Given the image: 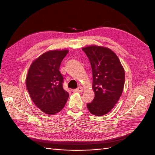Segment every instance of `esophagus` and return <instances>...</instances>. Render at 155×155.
Returning <instances> with one entry per match:
<instances>
[{
	"instance_id": "1",
	"label": "esophagus",
	"mask_w": 155,
	"mask_h": 155,
	"mask_svg": "<svg viewBox=\"0 0 155 155\" xmlns=\"http://www.w3.org/2000/svg\"><path fill=\"white\" fill-rule=\"evenodd\" d=\"M83 91V88L81 87H79L78 88L74 89V92H81Z\"/></svg>"
}]
</instances>
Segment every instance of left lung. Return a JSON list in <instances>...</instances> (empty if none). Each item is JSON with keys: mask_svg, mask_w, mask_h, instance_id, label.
<instances>
[{"mask_svg": "<svg viewBox=\"0 0 155 155\" xmlns=\"http://www.w3.org/2000/svg\"><path fill=\"white\" fill-rule=\"evenodd\" d=\"M83 51L91 64L92 88L95 93L87 108L93 115L104 116L112 109L122 94L124 69L118 56L109 48L91 46L83 48Z\"/></svg>", "mask_w": 155, "mask_h": 155, "instance_id": "obj_1", "label": "left lung"}]
</instances>
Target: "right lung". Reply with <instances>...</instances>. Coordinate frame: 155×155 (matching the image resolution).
Wrapping results in <instances>:
<instances>
[{
    "label": "right lung",
    "mask_w": 155,
    "mask_h": 155,
    "mask_svg": "<svg viewBox=\"0 0 155 155\" xmlns=\"http://www.w3.org/2000/svg\"><path fill=\"white\" fill-rule=\"evenodd\" d=\"M68 52L67 50L47 51L35 60L28 70V91L35 105L45 114L58 113L67 101L69 94L63 88L59 67Z\"/></svg>",
    "instance_id": "1"
}]
</instances>
